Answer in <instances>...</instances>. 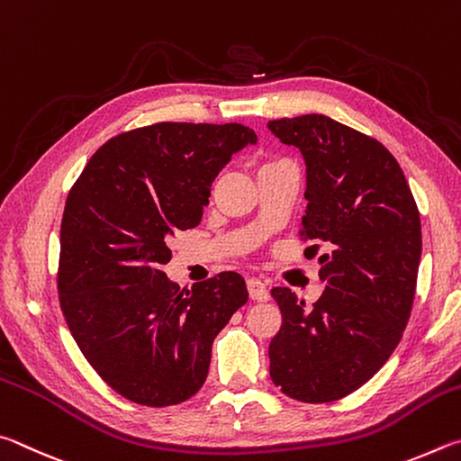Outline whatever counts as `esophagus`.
Instances as JSON below:
<instances>
[{
  "label": "esophagus",
  "instance_id": "obj_1",
  "mask_svg": "<svg viewBox=\"0 0 461 461\" xmlns=\"http://www.w3.org/2000/svg\"><path fill=\"white\" fill-rule=\"evenodd\" d=\"M247 289H249V295H251V300H257V302L269 300V289H267V285L263 284L261 279H255V277L249 279L247 281Z\"/></svg>",
  "mask_w": 461,
  "mask_h": 461
}]
</instances>
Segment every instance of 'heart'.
Instances as JSON below:
<instances>
[{"mask_svg": "<svg viewBox=\"0 0 461 461\" xmlns=\"http://www.w3.org/2000/svg\"><path fill=\"white\" fill-rule=\"evenodd\" d=\"M271 164H277V161H271Z\"/></svg>", "mask_w": 461, "mask_h": 461, "instance_id": "heart-1", "label": "heart"}]
</instances>
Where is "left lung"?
Here are the masks:
<instances>
[{
	"label": "left lung",
	"instance_id": "obj_1",
	"mask_svg": "<svg viewBox=\"0 0 461 461\" xmlns=\"http://www.w3.org/2000/svg\"><path fill=\"white\" fill-rule=\"evenodd\" d=\"M267 127L302 151V235L328 249L312 308L292 289H271L284 324L269 344V375L287 397L330 402L360 389L397 348L415 297L421 221L397 159L373 137L316 113Z\"/></svg>",
	"mask_w": 461,
	"mask_h": 461
}]
</instances>
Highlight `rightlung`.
<instances>
[{
  "label": "right lung",
  "mask_w": 461,
  "mask_h": 461,
  "mask_svg": "<svg viewBox=\"0 0 461 461\" xmlns=\"http://www.w3.org/2000/svg\"><path fill=\"white\" fill-rule=\"evenodd\" d=\"M239 123H156L113 137L72 185L60 226V308L111 389L145 407L188 401L212 342L249 300L224 271L182 292L164 271L169 239L200 224L214 177L247 145Z\"/></svg>",
  "instance_id": "obj_1"
}]
</instances>
